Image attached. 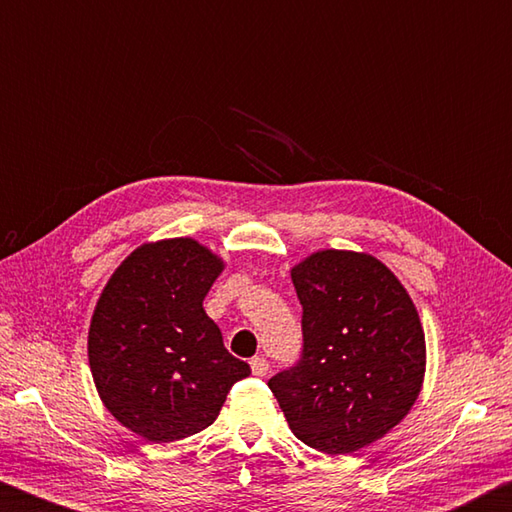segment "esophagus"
Masks as SVG:
<instances>
[{
    "label": "esophagus",
    "instance_id": "esophagus-1",
    "mask_svg": "<svg viewBox=\"0 0 512 512\" xmlns=\"http://www.w3.org/2000/svg\"><path fill=\"white\" fill-rule=\"evenodd\" d=\"M249 364H251V373H254L256 378H265V375L270 373V364H267L265 357H254Z\"/></svg>",
    "mask_w": 512,
    "mask_h": 512
}]
</instances>
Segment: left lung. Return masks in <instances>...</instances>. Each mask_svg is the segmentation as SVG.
<instances>
[{"label": "left lung", "instance_id": "8db88e82", "mask_svg": "<svg viewBox=\"0 0 512 512\" xmlns=\"http://www.w3.org/2000/svg\"><path fill=\"white\" fill-rule=\"evenodd\" d=\"M290 274L303 306V353L267 387L299 441L353 454L389 434L423 389L418 310L371 254L321 249Z\"/></svg>", "mask_w": 512, "mask_h": 512}]
</instances>
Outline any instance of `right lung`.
Masks as SVG:
<instances>
[{"instance_id":"add662e5","label":"right lung","mask_w":512,"mask_h":512,"mask_svg":"<svg viewBox=\"0 0 512 512\" xmlns=\"http://www.w3.org/2000/svg\"><path fill=\"white\" fill-rule=\"evenodd\" d=\"M224 270L193 238L146 242L116 267L89 324V369L107 411L150 443L193 436L251 373L202 301Z\"/></svg>"}]
</instances>
